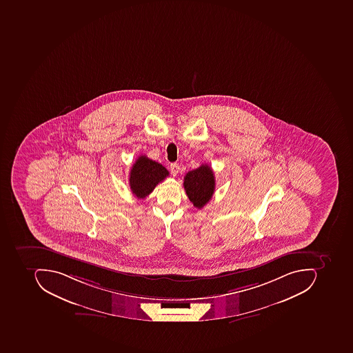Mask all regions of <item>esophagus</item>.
<instances>
[{
    "instance_id": "34e87169",
    "label": "esophagus",
    "mask_w": 353,
    "mask_h": 353,
    "mask_svg": "<svg viewBox=\"0 0 353 353\" xmlns=\"http://www.w3.org/2000/svg\"><path fill=\"white\" fill-rule=\"evenodd\" d=\"M170 170H171L172 174H173L174 176L177 175L180 170L179 164L172 163L171 166H170Z\"/></svg>"
}]
</instances>
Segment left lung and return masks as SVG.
Listing matches in <instances>:
<instances>
[{
	"instance_id": "obj_1",
	"label": "left lung",
	"mask_w": 353,
	"mask_h": 353,
	"mask_svg": "<svg viewBox=\"0 0 353 353\" xmlns=\"http://www.w3.org/2000/svg\"><path fill=\"white\" fill-rule=\"evenodd\" d=\"M183 187L194 207L201 209L214 194L215 177L212 168L208 164H201L199 168L190 171L185 176Z\"/></svg>"
}]
</instances>
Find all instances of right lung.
Returning <instances> with one entry per match:
<instances>
[{"instance_id":"1","label":"right lung","mask_w":353,"mask_h":353,"mask_svg":"<svg viewBox=\"0 0 353 353\" xmlns=\"http://www.w3.org/2000/svg\"><path fill=\"white\" fill-rule=\"evenodd\" d=\"M168 176V171L162 164L150 159L145 154L140 156L130 170V189L139 199H145Z\"/></svg>"}]
</instances>
